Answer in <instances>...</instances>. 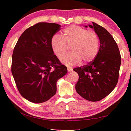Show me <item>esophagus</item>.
I'll return each mask as SVG.
<instances>
[{"instance_id": "esophagus-1", "label": "esophagus", "mask_w": 131, "mask_h": 131, "mask_svg": "<svg viewBox=\"0 0 131 131\" xmlns=\"http://www.w3.org/2000/svg\"><path fill=\"white\" fill-rule=\"evenodd\" d=\"M67 70H68V72H71L73 70H72V69H71L70 68H67Z\"/></svg>"}]
</instances>
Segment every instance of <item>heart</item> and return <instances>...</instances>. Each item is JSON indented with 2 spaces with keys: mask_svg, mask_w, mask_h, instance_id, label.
Wrapping results in <instances>:
<instances>
[{
  "mask_svg": "<svg viewBox=\"0 0 131 131\" xmlns=\"http://www.w3.org/2000/svg\"><path fill=\"white\" fill-rule=\"evenodd\" d=\"M71 46L72 52L64 57L68 46ZM51 47L53 54L61 62L72 67L84 62H89L96 57L100 47L96 33L77 26H71L63 30L62 38L54 35L51 38Z\"/></svg>",
  "mask_w": 131,
  "mask_h": 131,
  "instance_id": "obj_1",
  "label": "heart"
}]
</instances>
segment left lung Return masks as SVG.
Returning a JSON list of instances; mask_svg holds the SVG:
<instances>
[{"label": "left lung", "mask_w": 131, "mask_h": 131, "mask_svg": "<svg viewBox=\"0 0 131 131\" xmlns=\"http://www.w3.org/2000/svg\"><path fill=\"white\" fill-rule=\"evenodd\" d=\"M100 41L98 52L88 64L73 70L79 75L75 85L77 93L85 100L97 102L108 96L115 88L119 75L121 58L116 41L104 28L92 22ZM87 28L88 26H85Z\"/></svg>", "instance_id": "left-lung-1"}]
</instances>
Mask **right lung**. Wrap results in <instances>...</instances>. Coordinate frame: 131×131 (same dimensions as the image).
Masks as SVG:
<instances>
[{"label": "right lung", "instance_id": "add662e5", "mask_svg": "<svg viewBox=\"0 0 131 131\" xmlns=\"http://www.w3.org/2000/svg\"><path fill=\"white\" fill-rule=\"evenodd\" d=\"M61 27L56 23H37L22 34L14 49L11 72L16 85L21 96L34 103L53 96L57 80L67 73L51 47V38Z\"/></svg>", "mask_w": 131, "mask_h": 131}]
</instances>
